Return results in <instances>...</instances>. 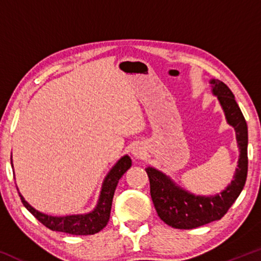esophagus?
Segmentation results:
<instances>
[{
	"instance_id": "34e87169",
	"label": "esophagus",
	"mask_w": 261,
	"mask_h": 261,
	"mask_svg": "<svg viewBox=\"0 0 261 261\" xmlns=\"http://www.w3.org/2000/svg\"><path fill=\"white\" fill-rule=\"evenodd\" d=\"M132 154H134V155H135L137 159H141V158H143V156L145 155V151H144L143 147L137 146V147H135L134 149H132Z\"/></svg>"
}]
</instances>
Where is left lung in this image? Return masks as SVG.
<instances>
[{"mask_svg": "<svg viewBox=\"0 0 261 261\" xmlns=\"http://www.w3.org/2000/svg\"><path fill=\"white\" fill-rule=\"evenodd\" d=\"M212 92L218 96L228 124L236 132L240 159L233 179L215 196H196L179 188L155 168H146L151 197L159 218L176 229H193L220 220L227 213L244 188L247 176V125L232 92L219 79H212Z\"/></svg>", "mask_w": 261, "mask_h": 261, "instance_id": "8db88e82", "label": "left lung"}]
</instances>
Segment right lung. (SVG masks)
I'll return each mask as SVG.
<instances>
[{
	"label": "right lung",
	"instance_id": "right-lung-1",
	"mask_svg": "<svg viewBox=\"0 0 261 261\" xmlns=\"http://www.w3.org/2000/svg\"><path fill=\"white\" fill-rule=\"evenodd\" d=\"M131 163L130 156L124 155L110 169L102 183L98 204L93 211L87 214L51 216L34 210L24 199L20 192H18L20 200L26 207V210L34 215L35 219L40 221L43 226L53 231L67 232L71 233V235H93L107 226L110 218L114 192L116 190L118 180L131 167Z\"/></svg>",
	"mask_w": 261,
	"mask_h": 261
}]
</instances>
